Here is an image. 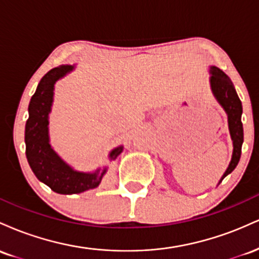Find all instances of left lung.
Segmentation results:
<instances>
[{"label":"left lung","instance_id":"left-lung-1","mask_svg":"<svg viewBox=\"0 0 259 259\" xmlns=\"http://www.w3.org/2000/svg\"><path fill=\"white\" fill-rule=\"evenodd\" d=\"M209 84L213 96L215 97V100L218 101V103L228 115L229 133H230L231 140H233L234 147L230 163H229L227 170L218 183L221 184L222 180L236 168L240 157H241V147L243 142V127L241 123L242 105L239 96H237L236 90H235L233 81L227 74L214 65L209 67Z\"/></svg>","mask_w":259,"mask_h":259}]
</instances>
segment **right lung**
Listing matches in <instances>:
<instances>
[{"label": "right lung", "mask_w": 259, "mask_h": 259, "mask_svg": "<svg viewBox=\"0 0 259 259\" xmlns=\"http://www.w3.org/2000/svg\"><path fill=\"white\" fill-rule=\"evenodd\" d=\"M75 69V65H59L53 68L38 82L36 91L29 103V119L25 124V153L29 165L45 185L57 194H80L100 185L108 167L95 171H79L68 164L50 144L49 117L52 111L55 84ZM118 146L109 152L108 159L114 160L123 152Z\"/></svg>", "instance_id": "obj_1"}]
</instances>
